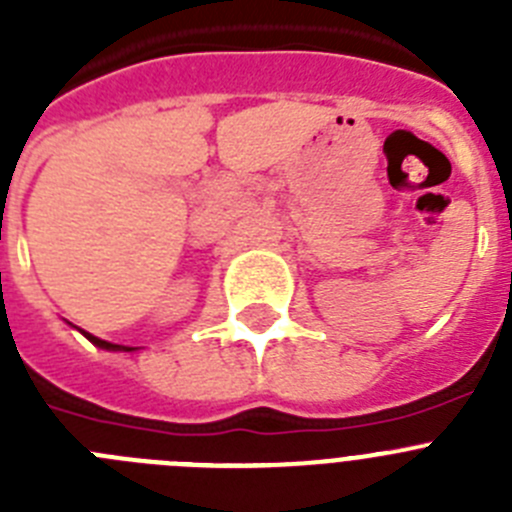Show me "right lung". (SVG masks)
<instances>
[{"instance_id":"add662e5","label":"right lung","mask_w":512,"mask_h":512,"mask_svg":"<svg viewBox=\"0 0 512 512\" xmlns=\"http://www.w3.org/2000/svg\"><path fill=\"white\" fill-rule=\"evenodd\" d=\"M81 333H84V336H87V338H89V341H92V343H94V346L104 348V351H135V348H130V346H120V343H110V341H102V338L92 336V333H87V330H81Z\"/></svg>"}]
</instances>
